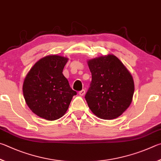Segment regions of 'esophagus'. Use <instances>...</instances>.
I'll use <instances>...</instances> for the list:
<instances>
[{
	"label": "esophagus",
	"mask_w": 161,
	"mask_h": 161,
	"mask_svg": "<svg viewBox=\"0 0 161 161\" xmlns=\"http://www.w3.org/2000/svg\"><path fill=\"white\" fill-rule=\"evenodd\" d=\"M78 93H79V95H81V96H82V95H83L84 94L86 93V91H85V90H84V89H83L82 91H79V92H78Z\"/></svg>",
	"instance_id": "34e87169"
}]
</instances>
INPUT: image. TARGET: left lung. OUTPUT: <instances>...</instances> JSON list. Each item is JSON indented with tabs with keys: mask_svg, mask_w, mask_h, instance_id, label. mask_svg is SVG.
I'll return each mask as SVG.
<instances>
[{
	"mask_svg": "<svg viewBox=\"0 0 161 161\" xmlns=\"http://www.w3.org/2000/svg\"><path fill=\"white\" fill-rule=\"evenodd\" d=\"M88 64L92 80L85 98L89 108L101 119H115L131 103L134 92L133 78L114 55L100 56Z\"/></svg>",
	"mask_w": 161,
	"mask_h": 161,
	"instance_id": "obj_1",
	"label": "left lung"
}]
</instances>
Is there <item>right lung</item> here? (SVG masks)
<instances>
[{
	"instance_id": "1",
	"label": "right lung",
	"mask_w": 161,
	"mask_h": 161,
	"mask_svg": "<svg viewBox=\"0 0 161 161\" xmlns=\"http://www.w3.org/2000/svg\"><path fill=\"white\" fill-rule=\"evenodd\" d=\"M67 61L56 55L42 58L25 79L22 91L25 102L34 113L47 120L64 116L73 96L77 94L62 73Z\"/></svg>"
}]
</instances>
